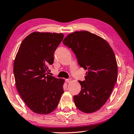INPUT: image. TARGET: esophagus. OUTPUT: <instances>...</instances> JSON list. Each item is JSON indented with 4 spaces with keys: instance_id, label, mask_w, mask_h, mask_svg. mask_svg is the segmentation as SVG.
<instances>
[{
    "instance_id": "obj_1",
    "label": "esophagus",
    "mask_w": 134,
    "mask_h": 134,
    "mask_svg": "<svg viewBox=\"0 0 134 134\" xmlns=\"http://www.w3.org/2000/svg\"><path fill=\"white\" fill-rule=\"evenodd\" d=\"M71 80H71L70 79H66V82L68 83H70L71 82Z\"/></svg>"
}]
</instances>
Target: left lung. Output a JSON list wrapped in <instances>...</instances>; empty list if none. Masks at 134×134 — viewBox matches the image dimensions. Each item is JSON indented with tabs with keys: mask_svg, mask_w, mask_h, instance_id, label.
<instances>
[{
	"mask_svg": "<svg viewBox=\"0 0 134 134\" xmlns=\"http://www.w3.org/2000/svg\"><path fill=\"white\" fill-rule=\"evenodd\" d=\"M62 43L72 49L79 64L87 70L81 91L73 97L79 110L87 113L99 110L109 99L117 79L115 55L103 38L88 31L70 34Z\"/></svg>",
	"mask_w": 134,
	"mask_h": 134,
	"instance_id": "obj_1",
	"label": "left lung"
}]
</instances>
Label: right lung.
Masks as SVG:
<instances>
[{
  "instance_id": "1",
  "label": "right lung",
  "mask_w": 134,
  "mask_h": 134,
  "mask_svg": "<svg viewBox=\"0 0 134 134\" xmlns=\"http://www.w3.org/2000/svg\"><path fill=\"white\" fill-rule=\"evenodd\" d=\"M64 36L61 33H31L22 42L14 62L18 93L37 114H47L55 110L64 92V79L48 75L54 52Z\"/></svg>"
}]
</instances>
